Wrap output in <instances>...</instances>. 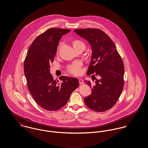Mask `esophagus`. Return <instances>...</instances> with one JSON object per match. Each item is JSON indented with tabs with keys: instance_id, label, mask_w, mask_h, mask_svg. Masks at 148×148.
<instances>
[{
	"instance_id": "1",
	"label": "esophagus",
	"mask_w": 148,
	"mask_h": 148,
	"mask_svg": "<svg viewBox=\"0 0 148 148\" xmlns=\"http://www.w3.org/2000/svg\"><path fill=\"white\" fill-rule=\"evenodd\" d=\"M79 84H84V82L82 79L79 78Z\"/></svg>"
}]
</instances>
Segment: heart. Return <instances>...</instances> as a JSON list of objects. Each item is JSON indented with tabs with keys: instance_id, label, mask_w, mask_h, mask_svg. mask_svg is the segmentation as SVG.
Returning <instances> with one entry per match:
<instances>
[{
	"instance_id": "1",
	"label": "heart",
	"mask_w": 148,
	"mask_h": 148,
	"mask_svg": "<svg viewBox=\"0 0 148 148\" xmlns=\"http://www.w3.org/2000/svg\"><path fill=\"white\" fill-rule=\"evenodd\" d=\"M73 48L75 49L80 48L84 50L85 48V44L83 41L79 39H73L71 42ZM66 70L69 73L78 76L82 73V64L79 62H76L73 63L67 66Z\"/></svg>"
}]
</instances>
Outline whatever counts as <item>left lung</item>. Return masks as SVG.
I'll use <instances>...</instances> for the list:
<instances>
[{"mask_svg":"<svg viewBox=\"0 0 148 148\" xmlns=\"http://www.w3.org/2000/svg\"><path fill=\"white\" fill-rule=\"evenodd\" d=\"M74 31L89 42L92 49L87 75L95 73L99 77V79L95 77L96 81L93 84L85 80L92 92L91 95L84 98L85 104L95 111L105 112L115 105L123 91L124 84L123 60L114 43L102 30L85 28Z\"/></svg>","mask_w":148,"mask_h":148,"instance_id":"left-lung-1","label":"left lung"}]
</instances>
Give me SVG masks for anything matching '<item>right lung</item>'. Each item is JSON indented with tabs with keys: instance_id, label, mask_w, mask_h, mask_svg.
Returning a JSON list of instances; mask_svg holds the SVG:
<instances>
[{
	"instance_id": "right-lung-1",
	"label": "right lung",
	"mask_w": 148,
	"mask_h": 148,
	"mask_svg": "<svg viewBox=\"0 0 148 148\" xmlns=\"http://www.w3.org/2000/svg\"><path fill=\"white\" fill-rule=\"evenodd\" d=\"M71 29L52 28L39 35L30 45L24 63L28 89L35 102L43 109L54 111L65 106L79 86L77 79L62 76L55 80L50 73L59 40Z\"/></svg>"
}]
</instances>
